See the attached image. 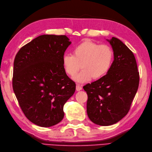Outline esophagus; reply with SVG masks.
<instances>
[{
	"mask_svg": "<svg viewBox=\"0 0 152 152\" xmlns=\"http://www.w3.org/2000/svg\"><path fill=\"white\" fill-rule=\"evenodd\" d=\"M82 87L81 86L79 85V84H77L76 85V91H80V90H82Z\"/></svg>",
	"mask_w": 152,
	"mask_h": 152,
	"instance_id": "1",
	"label": "esophagus"
}]
</instances>
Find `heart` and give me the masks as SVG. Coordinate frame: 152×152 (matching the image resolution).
<instances>
[{
  "label": "heart",
  "instance_id": "obj_1",
  "mask_svg": "<svg viewBox=\"0 0 152 152\" xmlns=\"http://www.w3.org/2000/svg\"><path fill=\"white\" fill-rule=\"evenodd\" d=\"M72 52L73 55H64L63 66L68 75L72 77L78 72L82 65L83 70L74 78L79 83L102 78L109 71L114 59V52L110 47L89 40L76 45Z\"/></svg>",
  "mask_w": 152,
  "mask_h": 152
}]
</instances>
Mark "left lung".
Instances as JSON below:
<instances>
[{"label": "left lung", "mask_w": 152, "mask_h": 152, "mask_svg": "<svg viewBox=\"0 0 152 152\" xmlns=\"http://www.w3.org/2000/svg\"><path fill=\"white\" fill-rule=\"evenodd\" d=\"M107 41L114 51L110 69L102 78L83 88L88 96V117L101 126L116 124L127 114L139 85L133 53L117 38Z\"/></svg>", "instance_id": "1"}]
</instances>
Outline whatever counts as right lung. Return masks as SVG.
<instances>
[{
  "label": "right lung",
  "mask_w": 152,
  "mask_h": 152,
  "mask_svg": "<svg viewBox=\"0 0 152 152\" xmlns=\"http://www.w3.org/2000/svg\"><path fill=\"white\" fill-rule=\"evenodd\" d=\"M71 44L65 35L44 34L23 46L14 62L12 86L26 118L43 127L64 118L63 106L76 83L64 71L62 59Z\"/></svg>",
  "instance_id": "obj_1"
}]
</instances>
